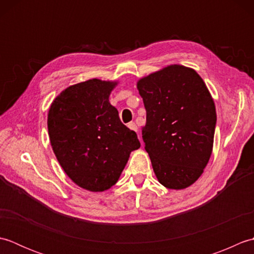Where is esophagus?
<instances>
[{"mask_svg":"<svg viewBox=\"0 0 254 254\" xmlns=\"http://www.w3.org/2000/svg\"><path fill=\"white\" fill-rule=\"evenodd\" d=\"M127 127L130 128V130L134 131V132H137V126L134 122H130L127 124Z\"/></svg>","mask_w":254,"mask_h":254,"instance_id":"1","label":"esophagus"}]
</instances>
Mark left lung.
<instances>
[{
  "label": "left lung",
  "mask_w": 254,
  "mask_h": 254,
  "mask_svg": "<svg viewBox=\"0 0 254 254\" xmlns=\"http://www.w3.org/2000/svg\"><path fill=\"white\" fill-rule=\"evenodd\" d=\"M146 109L145 149L164 187L181 190L203 174L213 150L214 100L193 68L169 65L137 82Z\"/></svg>",
  "instance_id": "8db88e82"
}]
</instances>
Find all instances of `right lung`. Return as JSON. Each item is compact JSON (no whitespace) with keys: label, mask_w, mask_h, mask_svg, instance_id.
Instances as JSON below:
<instances>
[{"label":"right lung","mask_w":254,"mask_h":254,"mask_svg":"<svg viewBox=\"0 0 254 254\" xmlns=\"http://www.w3.org/2000/svg\"><path fill=\"white\" fill-rule=\"evenodd\" d=\"M116 85L93 78L69 86L53 100L48 113L58 161L73 182L91 192L115 186L131 152L141 147L136 133L120 121L109 102Z\"/></svg>","instance_id":"1"}]
</instances>
